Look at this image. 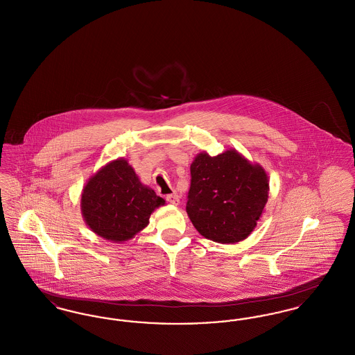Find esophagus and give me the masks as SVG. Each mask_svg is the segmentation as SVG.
Instances as JSON below:
<instances>
[{
    "label": "esophagus",
    "mask_w": 355,
    "mask_h": 355,
    "mask_svg": "<svg viewBox=\"0 0 355 355\" xmlns=\"http://www.w3.org/2000/svg\"><path fill=\"white\" fill-rule=\"evenodd\" d=\"M166 201L171 203V205H178L180 203V196L177 193L169 194V196H166Z\"/></svg>",
    "instance_id": "esophagus-1"
}]
</instances>
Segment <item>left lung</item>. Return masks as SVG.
I'll list each match as a JSON object with an SVG mask.
<instances>
[{"instance_id": "left-lung-1", "label": "left lung", "mask_w": 355, "mask_h": 355, "mask_svg": "<svg viewBox=\"0 0 355 355\" xmlns=\"http://www.w3.org/2000/svg\"><path fill=\"white\" fill-rule=\"evenodd\" d=\"M190 174L186 211L198 233L220 243L248 238L268 202L265 169L230 149L216 157L200 153Z\"/></svg>"}]
</instances>
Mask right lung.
I'll return each instance as SVG.
<instances>
[{
    "label": "right lung",
    "instance_id": "1",
    "mask_svg": "<svg viewBox=\"0 0 355 355\" xmlns=\"http://www.w3.org/2000/svg\"><path fill=\"white\" fill-rule=\"evenodd\" d=\"M165 205L149 186L141 184L126 159L119 158L89 178L81 194L86 225L107 241L123 242L149 225L153 211Z\"/></svg>",
    "mask_w": 355,
    "mask_h": 355
}]
</instances>
